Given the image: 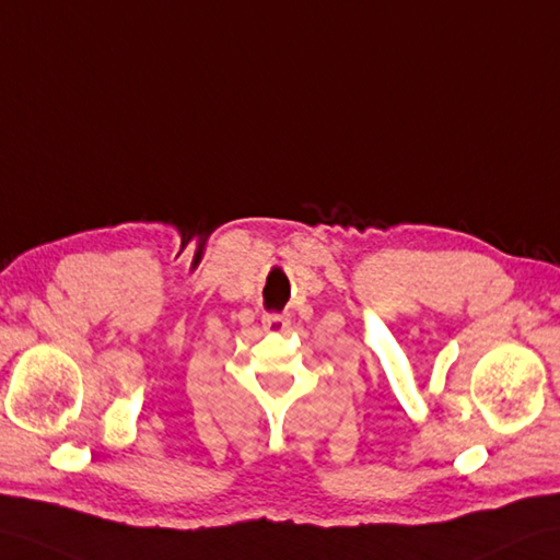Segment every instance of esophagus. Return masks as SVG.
<instances>
[{"instance_id": "obj_1", "label": "esophagus", "mask_w": 560, "mask_h": 560, "mask_svg": "<svg viewBox=\"0 0 560 560\" xmlns=\"http://www.w3.org/2000/svg\"><path fill=\"white\" fill-rule=\"evenodd\" d=\"M262 327L265 331H271V334H281L291 327V319L285 315H265L262 317Z\"/></svg>"}]
</instances>
